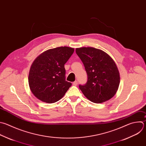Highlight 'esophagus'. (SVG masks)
Instances as JSON below:
<instances>
[{
	"instance_id": "obj_1",
	"label": "esophagus",
	"mask_w": 146,
	"mask_h": 146,
	"mask_svg": "<svg viewBox=\"0 0 146 146\" xmlns=\"http://www.w3.org/2000/svg\"><path fill=\"white\" fill-rule=\"evenodd\" d=\"M73 85H74V86L77 85V84H78V81H75L74 82H73Z\"/></svg>"
}]
</instances>
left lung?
Returning <instances> with one entry per match:
<instances>
[{"instance_id":"obj_1","label":"left lung","mask_w":146,"mask_h":146,"mask_svg":"<svg viewBox=\"0 0 146 146\" xmlns=\"http://www.w3.org/2000/svg\"><path fill=\"white\" fill-rule=\"evenodd\" d=\"M76 54L82 61L88 76L80 90L90 101L104 103L114 96L120 84V74L113 59L104 51L94 47H80Z\"/></svg>"}]
</instances>
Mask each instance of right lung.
I'll use <instances>...</instances> for the list:
<instances>
[{
  "label": "right lung",
  "instance_id": "1",
  "mask_svg": "<svg viewBox=\"0 0 146 146\" xmlns=\"http://www.w3.org/2000/svg\"><path fill=\"white\" fill-rule=\"evenodd\" d=\"M74 51L73 48L67 46L51 48L34 61L29 72V84L37 99L53 103L65 95L72 83L65 80L64 65Z\"/></svg>",
  "mask_w": 146,
  "mask_h": 146
}]
</instances>
